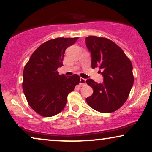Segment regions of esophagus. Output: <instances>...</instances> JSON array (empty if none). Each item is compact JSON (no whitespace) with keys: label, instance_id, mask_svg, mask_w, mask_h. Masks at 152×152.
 <instances>
[{"label":"esophagus","instance_id":"34e87169","mask_svg":"<svg viewBox=\"0 0 152 152\" xmlns=\"http://www.w3.org/2000/svg\"><path fill=\"white\" fill-rule=\"evenodd\" d=\"M80 86H84V84H86V80L84 78H80Z\"/></svg>","mask_w":152,"mask_h":152}]
</instances>
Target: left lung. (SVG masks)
Returning a JSON list of instances; mask_svg holds the SVG:
<instances>
[{
	"instance_id": "8db88e82",
	"label": "left lung",
	"mask_w": 152,
	"mask_h": 152,
	"mask_svg": "<svg viewBox=\"0 0 152 152\" xmlns=\"http://www.w3.org/2000/svg\"><path fill=\"white\" fill-rule=\"evenodd\" d=\"M86 44L91 53V66L93 69L98 67L104 77L102 84L91 79L86 81L93 89L86 102L95 111L111 113L128 98L134 80L132 64L124 51L109 39L89 36Z\"/></svg>"
}]
</instances>
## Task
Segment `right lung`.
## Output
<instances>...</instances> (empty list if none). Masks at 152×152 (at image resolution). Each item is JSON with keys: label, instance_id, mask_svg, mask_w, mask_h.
<instances>
[{"label": "right lung", "instance_id": "right-lung-1", "mask_svg": "<svg viewBox=\"0 0 152 152\" xmlns=\"http://www.w3.org/2000/svg\"><path fill=\"white\" fill-rule=\"evenodd\" d=\"M75 38H56L45 41L34 53L24 67L23 90L30 107L43 117H52L65 107L68 93L79 84L80 76L60 75L64 53Z\"/></svg>", "mask_w": 152, "mask_h": 152}]
</instances>
